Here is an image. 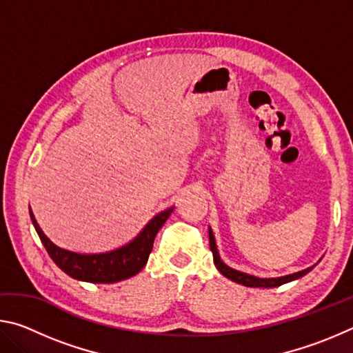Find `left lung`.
<instances>
[{"label": "left lung", "mask_w": 353, "mask_h": 353, "mask_svg": "<svg viewBox=\"0 0 353 353\" xmlns=\"http://www.w3.org/2000/svg\"><path fill=\"white\" fill-rule=\"evenodd\" d=\"M208 238H210V249H212V254H213V261H214V266L218 268V271L223 274L224 277L234 280V282L244 285V286H250V288H274V286H280L283 283H288L291 280H296V279H301L302 276H305L307 272H310L313 270L314 266H310L307 270L303 271H299L294 274H290V276H283V277H274V279H260V277H255V276H249L246 272H241V271H236V270H232L225 265V263L221 260V256L218 254V249H216V243H214V235L212 229H208Z\"/></svg>", "instance_id": "8db88e82"}]
</instances>
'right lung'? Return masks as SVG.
<instances>
[{"mask_svg": "<svg viewBox=\"0 0 353 353\" xmlns=\"http://www.w3.org/2000/svg\"><path fill=\"white\" fill-rule=\"evenodd\" d=\"M172 210H174V207H170L155 214L145 225V229L126 246L103 254H77L56 246L40 229L31 208H29V214H31L35 232L40 236V241L43 243L48 255L65 274L76 280H82V282L115 283L119 280H126L135 276L145 268L149 254L152 250L154 238L160 227L165 224V221L170 218Z\"/></svg>", "mask_w": 353, "mask_h": 353, "instance_id": "obj_1", "label": "right lung"}]
</instances>
